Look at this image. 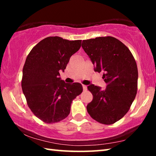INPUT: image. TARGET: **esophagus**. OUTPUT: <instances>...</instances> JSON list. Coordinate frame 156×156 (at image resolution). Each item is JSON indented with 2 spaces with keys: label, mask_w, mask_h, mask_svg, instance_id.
Returning a JSON list of instances; mask_svg holds the SVG:
<instances>
[{
  "label": "esophagus",
  "mask_w": 156,
  "mask_h": 156,
  "mask_svg": "<svg viewBox=\"0 0 156 156\" xmlns=\"http://www.w3.org/2000/svg\"><path fill=\"white\" fill-rule=\"evenodd\" d=\"M83 88L84 89V91H85L87 89V85H84V84H83Z\"/></svg>",
  "instance_id": "obj_1"
}]
</instances>
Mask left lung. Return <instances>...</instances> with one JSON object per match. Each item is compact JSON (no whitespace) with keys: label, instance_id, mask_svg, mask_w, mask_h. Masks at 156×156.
<instances>
[{"label":"left lung","instance_id":"8db88e82","mask_svg":"<svg viewBox=\"0 0 156 156\" xmlns=\"http://www.w3.org/2000/svg\"><path fill=\"white\" fill-rule=\"evenodd\" d=\"M82 47L94 65V71L103 72L107 87L91 84L87 87L93 100L87 110L95 120L112 125L120 120L135 99L138 72L136 60L127 47L112 36L84 40Z\"/></svg>","mask_w":156,"mask_h":156}]
</instances>
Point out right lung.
Masks as SVG:
<instances>
[{
  "mask_svg": "<svg viewBox=\"0 0 156 156\" xmlns=\"http://www.w3.org/2000/svg\"><path fill=\"white\" fill-rule=\"evenodd\" d=\"M81 42L47 37L33 47L26 58L23 92L31 112L44 122L55 123L67 118L72 100L83 92L80 83H66L59 77V71L64 72Z\"/></svg>",
  "mask_w": 156,
  "mask_h": 156,
  "instance_id": "add662e5",
  "label": "right lung"
}]
</instances>
